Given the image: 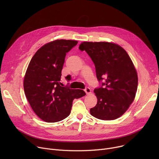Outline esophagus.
I'll return each instance as SVG.
<instances>
[{
    "label": "esophagus",
    "mask_w": 159,
    "mask_h": 159,
    "mask_svg": "<svg viewBox=\"0 0 159 159\" xmlns=\"http://www.w3.org/2000/svg\"><path fill=\"white\" fill-rule=\"evenodd\" d=\"M84 91H85V92H86V93L87 95L90 94V93H91V89H90L89 88H88V87L86 88H85V89H84Z\"/></svg>",
    "instance_id": "1"
}]
</instances>
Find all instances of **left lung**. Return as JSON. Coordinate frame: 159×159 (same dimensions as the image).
<instances>
[{
	"label": "left lung",
	"mask_w": 159,
	"mask_h": 159,
	"mask_svg": "<svg viewBox=\"0 0 159 159\" xmlns=\"http://www.w3.org/2000/svg\"><path fill=\"white\" fill-rule=\"evenodd\" d=\"M79 49L89 55L101 82L94 89L97 103L91 115L104 120L118 119L134 101L137 90V73L129 56L119 45L107 42H83Z\"/></svg>",
	"instance_id": "obj_1"
}]
</instances>
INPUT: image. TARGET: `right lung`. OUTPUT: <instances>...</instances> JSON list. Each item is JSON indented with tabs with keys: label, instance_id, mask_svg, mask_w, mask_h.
Here are the masks:
<instances>
[{
	"label": "right lung",
	"instance_id": "add662e5",
	"mask_svg": "<svg viewBox=\"0 0 159 159\" xmlns=\"http://www.w3.org/2000/svg\"><path fill=\"white\" fill-rule=\"evenodd\" d=\"M77 43L64 39L50 42L38 49L28 65L24 79V93L33 111L45 122L66 119L73 100L86 95L83 90L62 87L61 82L66 53ZM66 78L71 80L70 75Z\"/></svg>",
	"mask_w": 159,
	"mask_h": 159
}]
</instances>
